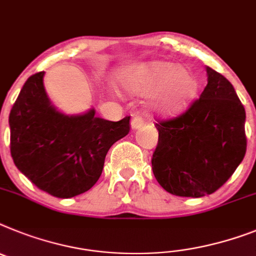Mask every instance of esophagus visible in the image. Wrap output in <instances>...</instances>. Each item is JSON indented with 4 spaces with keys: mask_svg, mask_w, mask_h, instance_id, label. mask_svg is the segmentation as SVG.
<instances>
[{
    "mask_svg": "<svg viewBox=\"0 0 256 256\" xmlns=\"http://www.w3.org/2000/svg\"><path fill=\"white\" fill-rule=\"evenodd\" d=\"M144 123H145V120H144L141 116H138V115H136V116H134L132 119V123H130V126H132L133 130H138V128H141Z\"/></svg>",
    "mask_w": 256,
    "mask_h": 256,
    "instance_id": "obj_1",
    "label": "esophagus"
}]
</instances>
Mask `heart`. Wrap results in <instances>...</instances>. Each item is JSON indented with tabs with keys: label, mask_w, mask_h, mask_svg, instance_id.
I'll use <instances>...</instances> for the list:
<instances>
[{
	"label": "heart",
	"mask_w": 256,
	"mask_h": 256,
	"mask_svg": "<svg viewBox=\"0 0 256 256\" xmlns=\"http://www.w3.org/2000/svg\"><path fill=\"white\" fill-rule=\"evenodd\" d=\"M118 82L132 94L152 96V107L160 115L184 112L198 94V82L189 70L167 60L140 63L118 72Z\"/></svg>",
	"instance_id": "heart-1"
}]
</instances>
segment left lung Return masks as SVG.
<instances>
[{
    "label": "left lung",
    "instance_id": "1",
    "mask_svg": "<svg viewBox=\"0 0 256 256\" xmlns=\"http://www.w3.org/2000/svg\"><path fill=\"white\" fill-rule=\"evenodd\" d=\"M200 100L176 119L156 124L152 172L160 186L178 196L212 194L226 182L246 154V112L233 85L206 67Z\"/></svg>",
    "mask_w": 256,
    "mask_h": 256
}]
</instances>
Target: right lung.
<instances>
[{
    "label": "right lung",
    "instance_id": "1",
    "mask_svg": "<svg viewBox=\"0 0 256 256\" xmlns=\"http://www.w3.org/2000/svg\"><path fill=\"white\" fill-rule=\"evenodd\" d=\"M44 75L28 78L10 111V152L38 189L72 198L97 182L107 152L130 132V116L110 122L96 116L94 108L63 114L48 97Z\"/></svg>",
    "mask_w": 256,
    "mask_h": 256
}]
</instances>
